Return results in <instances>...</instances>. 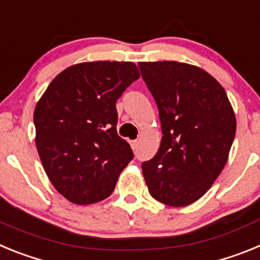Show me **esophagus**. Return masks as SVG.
Wrapping results in <instances>:
<instances>
[{"instance_id":"1","label":"esophagus","mask_w":260,"mask_h":260,"mask_svg":"<svg viewBox=\"0 0 260 260\" xmlns=\"http://www.w3.org/2000/svg\"><path fill=\"white\" fill-rule=\"evenodd\" d=\"M130 144H132V148H133V150H137V148H138V144H139V142H138V141H132V142H130Z\"/></svg>"}]
</instances>
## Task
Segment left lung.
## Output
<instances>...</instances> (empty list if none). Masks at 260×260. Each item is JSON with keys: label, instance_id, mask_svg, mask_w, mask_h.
<instances>
[{"label": "left lung", "instance_id": "obj_1", "mask_svg": "<svg viewBox=\"0 0 260 260\" xmlns=\"http://www.w3.org/2000/svg\"><path fill=\"white\" fill-rule=\"evenodd\" d=\"M158 108L162 138L142 164L151 197L172 207L202 198L228 161L236 114L221 84L198 66L177 61L139 62Z\"/></svg>", "mask_w": 260, "mask_h": 260}]
</instances>
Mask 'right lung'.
<instances>
[{
  "instance_id": "add662e5",
  "label": "right lung",
  "mask_w": 260,
  "mask_h": 260,
  "mask_svg": "<svg viewBox=\"0 0 260 260\" xmlns=\"http://www.w3.org/2000/svg\"><path fill=\"white\" fill-rule=\"evenodd\" d=\"M139 77L133 62H82L61 71L36 104L41 164L54 189L71 203L108 198L134 157L117 134L116 103Z\"/></svg>"
}]
</instances>
